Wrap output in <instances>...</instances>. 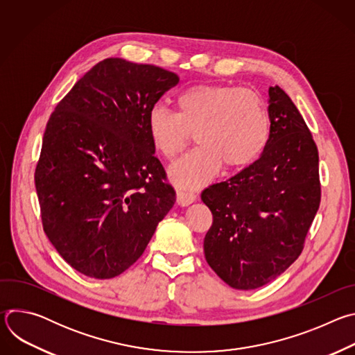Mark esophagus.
<instances>
[{
	"mask_svg": "<svg viewBox=\"0 0 355 355\" xmlns=\"http://www.w3.org/2000/svg\"><path fill=\"white\" fill-rule=\"evenodd\" d=\"M195 193L193 192H189V191H184V189H178L177 191V202L178 205L181 207H187L189 204H192V202L195 200Z\"/></svg>",
	"mask_w": 355,
	"mask_h": 355,
	"instance_id": "34e87169",
	"label": "esophagus"
}]
</instances>
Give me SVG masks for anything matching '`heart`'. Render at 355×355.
I'll return each instance as SVG.
<instances>
[{"mask_svg":"<svg viewBox=\"0 0 355 355\" xmlns=\"http://www.w3.org/2000/svg\"><path fill=\"white\" fill-rule=\"evenodd\" d=\"M178 112L153 105L147 130L153 147L167 160H175L195 133L199 144L171 167L170 175L182 187H198L214 178L222 164L247 166L264 151L271 132L264 101L252 91L229 85L199 84L177 99Z\"/></svg>","mask_w":355,"mask_h":355,"instance_id":"heart-1","label":"heart"}]
</instances>
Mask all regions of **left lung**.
<instances>
[{
    "mask_svg": "<svg viewBox=\"0 0 355 355\" xmlns=\"http://www.w3.org/2000/svg\"><path fill=\"white\" fill-rule=\"evenodd\" d=\"M268 115L271 132L260 159L200 193L214 216L205 259L234 289L279 277L300 256L320 204L318 147L278 85L268 88Z\"/></svg>",
    "mask_w": 355,
    "mask_h": 355,
    "instance_id": "1",
    "label": "left lung"
}]
</instances>
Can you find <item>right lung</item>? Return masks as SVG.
<instances>
[{
	"instance_id": "add662e5",
	"label": "right lung",
	"mask_w": 355,
	"mask_h": 355,
	"mask_svg": "<svg viewBox=\"0 0 355 355\" xmlns=\"http://www.w3.org/2000/svg\"><path fill=\"white\" fill-rule=\"evenodd\" d=\"M178 81L162 67L105 59L74 84L46 125L35 171L43 230L87 277L126 271L174 205L147 114Z\"/></svg>"
}]
</instances>
